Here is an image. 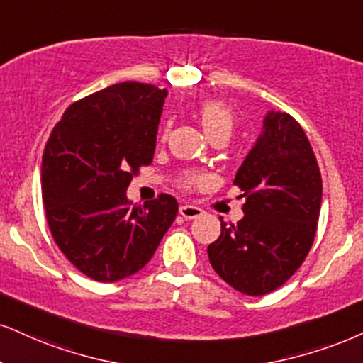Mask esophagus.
I'll return each mask as SVG.
<instances>
[{"label": "esophagus", "mask_w": 363, "mask_h": 363, "mask_svg": "<svg viewBox=\"0 0 363 363\" xmlns=\"http://www.w3.org/2000/svg\"><path fill=\"white\" fill-rule=\"evenodd\" d=\"M203 213V210L200 207H195V205H182L180 207V216L186 220H191V218L200 217Z\"/></svg>", "instance_id": "obj_1"}]
</instances>
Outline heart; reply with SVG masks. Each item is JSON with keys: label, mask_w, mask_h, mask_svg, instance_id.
Segmentation results:
<instances>
[{"label": "heart", "mask_w": 363, "mask_h": 363, "mask_svg": "<svg viewBox=\"0 0 363 363\" xmlns=\"http://www.w3.org/2000/svg\"><path fill=\"white\" fill-rule=\"evenodd\" d=\"M199 116L200 123H202L205 133H207L210 140L217 136H225L229 140L235 124L234 113H232L229 106H225L220 101H207L200 106ZM199 182H202V177H199V174H189L183 180V185L190 186Z\"/></svg>", "instance_id": "obj_1"}]
</instances>
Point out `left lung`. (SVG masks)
I'll list each match as a JSON object with an SVG mask.
<instances>
[{
    "instance_id": "obj_1",
    "label": "left lung",
    "mask_w": 363,
    "mask_h": 363,
    "mask_svg": "<svg viewBox=\"0 0 363 363\" xmlns=\"http://www.w3.org/2000/svg\"><path fill=\"white\" fill-rule=\"evenodd\" d=\"M234 185L244 191V218L237 225L220 220L222 232L208 245V259L232 288L262 296L298 271L318 225L321 174L296 119L267 111Z\"/></svg>"
}]
</instances>
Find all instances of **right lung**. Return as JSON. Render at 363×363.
<instances>
[{"instance_id":"add662e5","label":"right lung","mask_w":363,"mask_h":363,"mask_svg":"<svg viewBox=\"0 0 363 363\" xmlns=\"http://www.w3.org/2000/svg\"><path fill=\"white\" fill-rule=\"evenodd\" d=\"M167 89L121 82L67 107L42 160V196L53 240L84 274L114 283L153 257L178 213L161 194L134 205L126 190L153 161Z\"/></svg>"}]
</instances>
